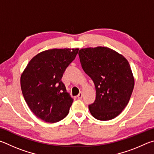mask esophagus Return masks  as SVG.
<instances>
[{
	"label": "esophagus",
	"instance_id": "34e87169",
	"mask_svg": "<svg viewBox=\"0 0 154 154\" xmlns=\"http://www.w3.org/2000/svg\"><path fill=\"white\" fill-rule=\"evenodd\" d=\"M82 92H80L79 95H78V96H77V97L79 98V99H82Z\"/></svg>",
	"mask_w": 154,
	"mask_h": 154
}]
</instances>
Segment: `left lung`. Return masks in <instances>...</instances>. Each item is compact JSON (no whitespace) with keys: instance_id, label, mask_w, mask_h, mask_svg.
Instances as JSON below:
<instances>
[{"instance_id":"8db88e82","label":"left lung","mask_w":154,"mask_h":154,"mask_svg":"<svg viewBox=\"0 0 154 154\" xmlns=\"http://www.w3.org/2000/svg\"><path fill=\"white\" fill-rule=\"evenodd\" d=\"M82 67L94 82L96 99L88 106L91 115L99 120L117 117L127 106L134 79L125 57L106 47L80 49Z\"/></svg>"}]
</instances>
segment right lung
I'll use <instances>...</instances> for the list:
<instances>
[{"instance_id":"add662e5","label":"right lung","mask_w":154,"mask_h":154,"mask_svg":"<svg viewBox=\"0 0 154 154\" xmlns=\"http://www.w3.org/2000/svg\"><path fill=\"white\" fill-rule=\"evenodd\" d=\"M79 48H52L38 53L21 75V88L31 111L40 119L55 123L68 114L73 99L61 81L63 72Z\"/></svg>"}]
</instances>
